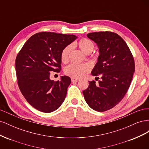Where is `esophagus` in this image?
<instances>
[{
	"mask_svg": "<svg viewBox=\"0 0 149 149\" xmlns=\"http://www.w3.org/2000/svg\"><path fill=\"white\" fill-rule=\"evenodd\" d=\"M71 81L72 82H78V79L74 78H71Z\"/></svg>",
	"mask_w": 149,
	"mask_h": 149,
	"instance_id": "34e87169",
	"label": "esophagus"
}]
</instances>
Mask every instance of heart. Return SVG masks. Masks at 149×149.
I'll use <instances>...</instances> for the list:
<instances>
[{
    "instance_id": "obj_1",
    "label": "heart",
    "mask_w": 149,
    "mask_h": 149,
    "mask_svg": "<svg viewBox=\"0 0 149 149\" xmlns=\"http://www.w3.org/2000/svg\"><path fill=\"white\" fill-rule=\"evenodd\" d=\"M78 45L83 53L85 54H89L94 48V45L93 42L87 38H81L78 42ZM71 49L70 45L67 46L61 53V61L63 63L67 62L68 60V56ZM88 71V67L86 65H78L75 63H71L68 65L65 68V73L71 76V77L78 78L81 77L83 74Z\"/></svg>"
}]
</instances>
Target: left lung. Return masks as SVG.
<instances>
[{
  "label": "left lung",
  "instance_id": "left-lung-1",
  "mask_svg": "<svg viewBox=\"0 0 149 149\" xmlns=\"http://www.w3.org/2000/svg\"><path fill=\"white\" fill-rule=\"evenodd\" d=\"M87 37L99 48L100 55L91 74L100 75L101 80L98 84L94 81H89L83 93L90 107L106 111L120 102L127 93L135 71L134 57L125 42L116 33L99 31Z\"/></svg>",
  "mask_w": 149,
  "mask_h": 149
}]
</instances>
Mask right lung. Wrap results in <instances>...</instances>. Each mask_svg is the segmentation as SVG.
<instances>
[{
    "mask_svg": "<svg viewBox=\"0 0 149 149\" xmlns=\"http://www.w3.org/2000/svg\"><path fill=\"white\" fill-rule=\"evenodd\" d=\"M77 38L74 35L54 32L37 33L26 41L15 60L19 89L30 104L43 112L56 110L65 101L69 76L55 81L50 72L61 70V53Z\"/></svg>",
    "mask_w": 149,
    "mask_h": 149,
    "instance_id": "obj_1",
    "label": "right lung"
}]
</instances>
